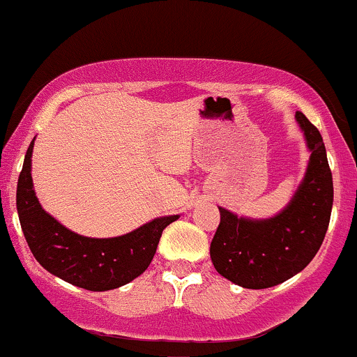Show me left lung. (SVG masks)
Segmentation results:
<instances>
[{"mask_svg":"<svg viewBox=\"0 0 357 357\" xmlns=\"http://www.w3.org/2000/svg\"><path fill=\"white\" fill-rule=\"evenodd\" d=\"M308 143L305 180L289 206L278 216L252 221L220 208L221 221L211 241L214 269L248 289L287 281L317 255L331 223L333 183L321 134L303 112H296Z\"/></svg>","mask_w":357,"mask_h":357,"instance_id":"obj_1","label":"left lung"}]
</instances>
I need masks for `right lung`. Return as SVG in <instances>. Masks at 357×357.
Segmentation results:
<instances>
[{
  "label": "right lung",
  "instance_id": "add662e5",
  "mask_svg": "<svg viewBox=\"0 0 357 357\" xmlns=\"http://www.w3.org/2000/svg\"><path fill=\"white\" fill-rule=\"evenodd\" d=\"M30 143L17 185V209L22 231L37 262L57 275L88 291H109L143 274L151 264L162 231L178 216L153 220L117 238H88L73 233L45 213L33 192Z\"/></svg>",
  "mask_w": 357,
  "mask_h": 357
}]
</instances>
